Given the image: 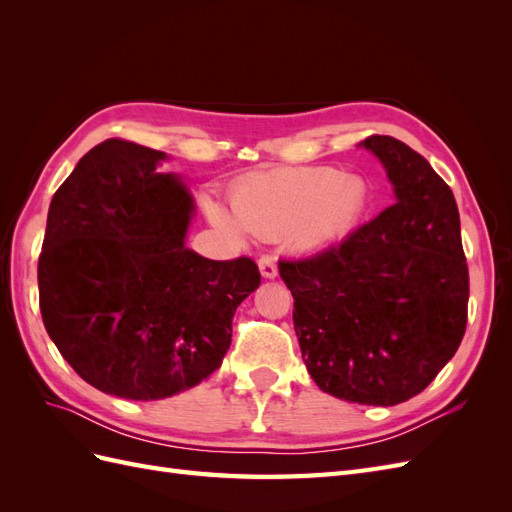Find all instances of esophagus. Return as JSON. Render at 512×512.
I'll list each match as a JSON object with an SVG mask.
<instances>
[{
  "label": "esophagus",
  "instance_id": "esophagus-1",
  "mask_svg": "<svg viewBox=\"0 0 512 512\" xmlns=\"http://www.w3.org/2000/svg\"><path fill=\"white\" fill-rule=\"evenodd\" d=\"M258 269H260V275L265 277V280H273V277L277 275V265H275V260L271 256H262L258 260Z\"/></svg>",
  "mask_w": 512,
  "mask_h": 512
}]
</instances>
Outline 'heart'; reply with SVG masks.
Masks as SVG:
<instances>
[{
	"mask_svg": "<svg viewBox=\"0 0 512 512\" xmlns=\"http://www.w3.org/2000/svg\"><path fill=\"white\" fill-rule=\"evenodd\" d=\"M367 203L363 179L344 175L331 166L275 170L245 179L232 190L230 215L209 200V220L232 235L247 228L260 239L292 235L305 247L329 243L352 228Z\"/></svg>",
	"mask_w": 512,
	"mask_h": 512,
	"instance_id": "obj_1",
	"label": "heart"
}]
</instances>
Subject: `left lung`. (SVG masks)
Returning a JSON list of instances; mask_svg holds the SVG:
<instances>
[{
	"label": "left lung",
	"instance_id": "8db88e82",
	"mask_svg": "<svg viewBox=\"0 0 512 512\" xmlns=\"http://www.w3.org/2000/svg\"><path fill=\"white\" fill-rule=\"evenodd\" d=\"M359 147L382 162L395 203L314 256L280 260L294 331L324 393L365 406L418 395L453 359L470 280L451 188L393 136Z\"/></svg>",
	"mask_w": 512,
	"mask_h": 512
}]
</instances>
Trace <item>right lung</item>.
<instances>
[{
	"instance_id": "right-lung-1",
	"label": "right lung",
	"mask_w": 512,
	"mask_h": 512,
	"mask_svg": "<svg viewBox=\"0 0 512 512\" xmlns=\"http://www.w3.org/2000/svg\"><path fill=\"white\" fill-rule=\"evenodd\" d=\"M168 156L108 138L55 192L38 260L40 312L53 344L98 391L173 397L222 365L232 316L260 286L252 258L185 247L194 200Z\"/></svg>"
}]
</instances>
